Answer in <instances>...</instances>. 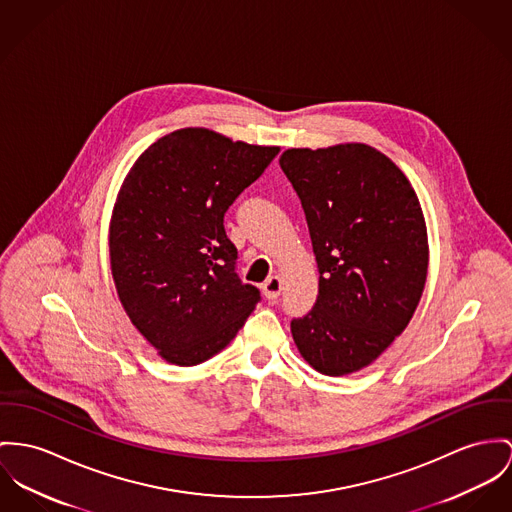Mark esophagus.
I'll return each instance as SVG.
<instances>
[{
  "mask_svg": "<svg viewBox=\"0 0 512 512\" xmlns=\"http://www.w3.org/2000/svg\"><path fill=\"white\" fill-rule=\"evenodd\" d=\"M280 290H282V280L280 276H269L267 282L263 284V294L269 298V300H276L280 296Z\"/></svg>",
  "mask_w": 512,
  "mask_h": 512,
  "instance_id": "esophagus-1",
  "label": "esophagus"
}]
</instances>
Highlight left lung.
Wrapping results in <instances>:
<instances>
[{"instance_id":"1","label":"left lung","mask_w":512,"mask_h":512,"mask_svg":"<svg viewBox=\"0 0 512 512\" xmlns=\"http://www.w3.org/2000/svg\"><path fill=\"white\" fill-rule=\"evenodd\" d=\"M300 197L319 292L290 323L294 343L325 376L356 372L407 327L425 290L429 241L409 179L366 144L292 148L278 159Z\"/></svg>"}]
</instances>
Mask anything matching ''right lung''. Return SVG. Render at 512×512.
<instances>
[{"instance_id":"obj_1","label":"right lung","mask_w":512,"mask_h":512,"mask_svg":"<svg viewBox=\"0 0 512 512\" xmlns=\"http://www.w3.org/2000/svg\"><path fill=\"white\" fill-rule=\"evenodd\" d=\"M278 152L181 128L128 171L109 228L111 271L122 308L167 362L220 353L261 300L237 276L224 214Z\"/></svg>"}]
</instances>
